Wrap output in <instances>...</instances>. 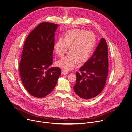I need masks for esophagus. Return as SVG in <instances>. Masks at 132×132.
Masks as SVG:
<instances>
[{"label":"esophagus","instance_id":"obj_1","mask_svg":"<svg viewBox=\"0 0 132 132\" xmlns=\"http://www.w3.org/2000/svg\"><path fill=\"white\" fill-rule=\"evenodd\" d=\"M61 73L62 75H67L68 73V71L66 69H62L61 70Z\"/></svg>","mask_w":132,"mask_h":132}]
</instances>
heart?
<instances>
[{
  "mask_svg": "<svg viewBox=\"0 0 132 132\" xmlns=\"http://www.w3.org/2000/svg\"><path fill=\"white\" fill-rule=\"evenodd\" d=\"M96 44L95 34L82 29H74L67 31L64 39L60 37L55 43L54 49L56 54L62 57L69 47L70 52L66 57L61 59L58 64L65 68H73L77 62H86L90 57Z\"/></svg>",
  "mask_w": 132,
  "mask_h": 132,
  "instance_id": "heart-1",
  "label": "heart"
}]
</instances>
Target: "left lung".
<instances>
[{"label":"left lung","instance_id":"obj_1","mask_svg":"<svg viewBox=\"0 0 132 132\" xmlns=\"http://www.w3.org/2000/svg\"><path fill=\"white\" fill-rule=\"evenodd\" d=\"M108 45L102 38L92 56L76 73L77 79L73 89L84 99L97 96L104 89L109 72Z\"/></svg>","mask_w":132,"mask_h":132}]
</instances>
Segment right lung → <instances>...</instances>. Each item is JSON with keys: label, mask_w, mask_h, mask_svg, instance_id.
Here are the masks:
<instances>
[{"label": "right lung", "mask_w": 132, "mask_h": 132, "mask_svg": "<svg viewBox=\"0 0 132 132\" xmlns=\"http://www.w3.org/2000/svg\"><path fill=\"white\" fill-rule=\"evenodd\" d=\"M58 25L42 22L27 37L23 47L19 70L27 92L36 98L47 96L55 87L61 69L49 68L52 64L54 33Z\"/></svg>", "instance_id": "obj_1"}]
</instances>
